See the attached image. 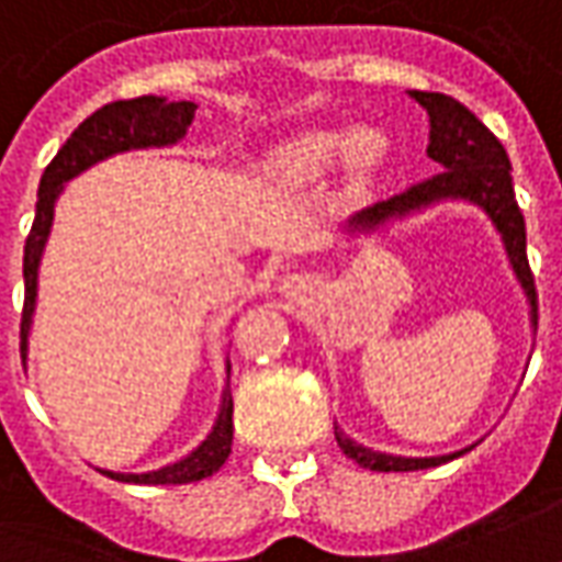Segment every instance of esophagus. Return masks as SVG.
Listing matches in <instances>:
<instances>
[{
	"mask_svg": "<svg viewBox=\"0 0 562 562\" xmlns=\"http://www.w3.org/2000/svg\"><path fill=\"white\" fill-rule=\"evenodd\" d=\"M294 280H297V277H289V282H285V289H289V285H292Z\"/></svg>",
	"mask_w": 562,
	"mask_h": 562,
	"instance_id": "esophagus-1",
	"label": "esophagus"
}]
</instances>
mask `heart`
Returning <instances> with one entry per match:
<instances>
[{
  "instance_id": "heart-1",
  "label": "heart",
  "mask_w": 562,
  "mask_h": 562,
  "mask_svg": "<svg viewBox=\"0 0 562 562\" xmlns=\"http://www.w3.org/2000/svg\"><path fill=\"white\" fill-rule=\"evenodd\" d=\"M386 139L374 131H349V127H319L292 136L277 151V170L294 182H310L331 172L347 160L356 176H368L383 164Z\"/></svg>"
}]
</instances>
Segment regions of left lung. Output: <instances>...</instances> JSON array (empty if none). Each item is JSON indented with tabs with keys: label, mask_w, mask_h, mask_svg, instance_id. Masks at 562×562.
Listing matches in <instances>:
<instances>
[{
	"label": "left lung",
	"mask_w": 562,
	"mask_h": 562,
	"mask_svg": "<svg viewBox=\"0 0 562 562\" xmlns=\"http://www.w3.org/2000/svg\"><path fill=\"white\" fill-rule=\"evenodd\" d=\"M411 97L429 115L431 131L426 155L441 167V172H435L431 179H423L417 186H411L402 194L380 200V203L368 206L359 215H352L349 231H371V227L383 225V222H390L395 215L429 206L435 200H472L493 218V225L502 234V243L508 249L514 273H517L520 285L527 289L529 307H532V325H539V294H536V280H532V270H529L527 261V225H524V213H520L517 198H514L512 160L505 155V148L453 97L426 93V90H411ZM335 435L340 450L352 462H359L362 469H371V472H419V469H435V465H441L447 459L462 457V453L431 459L390 457V453H374L368 447L352 445L344 431H335Z\"/></svg>",
	"instance_id": "left-lung-1"
}]
</instances>
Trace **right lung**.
<instances>
[{"label": "right lung", "mask_w": 562, "mask_h": 562, "mask_svg": "<svg viewBox=\"0 0 562 562\" xmlns=\"http://www.w3.org/2000/svg\"><path fill=\"white\" fill-rule=\"evenodd\" d=\"M194 117V103H167L164 97H136V100H117L78 124L72 136L63 143L54 155L42 182H38V200H35V222L30 227V237L23 246V313H21V356L26 359V335L35 310V277H38V261L42 249L50 234L54 222V200L63 191V182L88 170L90 164L127 151V148H151V145H172L186 136L188 124ZM231 441H234V402L231 390L222 395V411L215 419L213 431L191 457L172 462L167 469L148 474H115L103 472L124 484H191L215 474L225 459L231 457Z\"/></svg>", "instance_id": "right-lung-1"}]
</instances>
